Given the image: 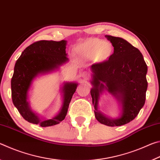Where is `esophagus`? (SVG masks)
I'll return each instance as SVG.
<instances>
[{
    "instance_id": "obj_1",
    "label": "esophagus",
    "mask_w": 160,
    "mask_h": 160,
    "mask_svg": "<svg viewBox=\"0 0 160 160\" xmlns=\"http://www.w3.org/2000/svg\"><path fill=\"white\" fill-rule=\"evenodd\" d=\"M82 77H83V78L85 80H88V79H90V73L89 72H87V71H85V72H82Z\"/></svg>"
}]
</instances>
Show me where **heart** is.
<instances>
[{
    "label": "heart",
    "instance_id": "heart-1",
    "mask_svg": "<svg viewBox=\"0 0 160 160\" xmlns=\"http://www.w3.org/2000/svg\"><path fill=\"white\" fill-rule=\"evenodd\" d=\"M78 55L86 59L97 58L98 60H105L111 55L112 47L110 43L99 39H92L76 48Z\"/></svg>",
    "mask_w": 160,
    "mask_h": 160
}]
</instances>
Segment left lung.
Masks as SVG:
<instances>
[{"mask_svg": "<svg viewBox=\"0 0 160 160\" xmlns=\"http://www.w3.org/2000/svg\"><path fill=\"white\" fill-rule=\"evenodd\" d=\"M113 47V53L108 60L91 66L92 98L95 118L108 126H120L136 117L144 106L148 88V66L137 48L120 37L106 35ZM106 90L122 104V115L110 119L98 110L100 94Z\"/></svg>", "mask_w": 160, "mask_h": 160, "instance_id": "8db88e82", "label": "left lung"}]
</instances>
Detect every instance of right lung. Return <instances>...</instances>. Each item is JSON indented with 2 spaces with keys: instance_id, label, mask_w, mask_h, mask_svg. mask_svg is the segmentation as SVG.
Listing matches in <instances>:
<instances>
[{
  "instance_id": "right-lung-1",
  "label": "right lung",
  "mask_w": 160,
  "mask_h": 160,
  "mask_svg": "<svg viewBox=\"0 0 160 160\" xmlns=\"http://www.w3.org/2000/svg\"><path fill=\"white\" fill-rule=\"evenodd\" d=\"M66 42L65 40L36 42L27 47L16 61L11 80L12 99L22 116L29 123L48 127L58 124L66 117L69 104L77 89V82L64 83L61 109L57 115L48 120H40L32 111L28 99L29 90L35 78L58 68L68 61L66 53Z\"/></svg>"
}]
</instances>
